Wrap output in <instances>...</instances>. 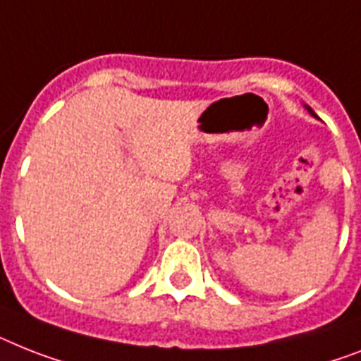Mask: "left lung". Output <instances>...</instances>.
Listing matches in <instances>:
<instances>
[{
  "instance_id": "left-lung-1",
  "label": "left lung",
  "mask_w": 361,
  "mask_h": 361,
  "mask_svg": "<svg viewBox=\"0 0 361 361\" xmlns=\"http://www.w3.org/2000/svg\"><path fill=\"white\" fill-rule=\"evenodd\" d=\"M305 109H306V110H308L310 114H312V116H315V112H314V110H312V109H310V106H308V105H305ZM315 118H317V116H315Z\"/></svg>"
}]
</instances>
